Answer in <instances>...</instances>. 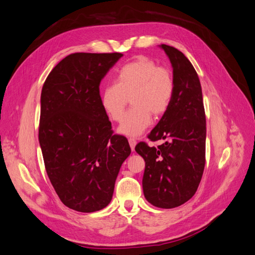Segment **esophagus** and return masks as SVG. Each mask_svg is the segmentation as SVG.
Here are the masks:
<instances>
[{"label":"esophagus","mask_w":255,"mask_h":255,"mask_svg":"<svg viewBox=\"0 0 255 255\" xmlns=\"http://www.w3.org/2000/svg\"><path fill=\"white\" fill-rule=\"evenodd\" d=\"M128 143H129L130 149H132V151H134L135 150V145H136V139H135V138H128Z\"/></svg>","instance_id":"34e87169"}]
</instances>
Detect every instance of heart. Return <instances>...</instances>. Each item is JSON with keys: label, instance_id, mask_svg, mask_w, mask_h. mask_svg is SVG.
Returning <instances> with one entry per match:
<instances>
[{"label": "heart", "instance_id": "b5f03b06", "mask_svg": "<svg viewBox=\"0 0 255 255\" xmlns=\"http://www.w3.org/2000/svg\"><path fill=\"white\" fill-rule=\"evenodd\" d=\"M174 94L171 72L155 61L140 56L120 67L115 83L107 85L101 94V103L114 121H121L128 99L133 109L123 119L119 132L138 136L151 125L152 117L167 112Z\"/></svg>", "mask_w": 255, "mask_h": 255}]
</instances>
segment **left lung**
<instances>
[{
	"mask_svg": "<svg viewBox=\"0 0 255 255\" xmlns=\"http://www.w3.org/2000/svg\"><path fill=\"white\" fill-rule=\"evenodd\" d=\"M173 68L174 94L170 106L148 138L166 140L149 146L141 141L135 151L145 161L142 177L146 201L173 208L196 194L205 166L206 120L201 84L188 58L177 49L161 44Z\"/></svg>",
	"mask_w": 255,
	"mask_h": 255,
	"instance_id": "left-lung-1",
	"label": "left lung"
}]
</instances>
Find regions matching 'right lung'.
Masks as SVG:
<instances>
[{
	"label": "right lung",
	"instance_id": "1",
	"mask_svg": "<svg viewBox=\"0 0 255 255\" xmlns=\"http://www.w3.org/2000/svg\"><path fill=\"white\" fill-rule=\"evenodd\" d=\"M121 53H73L53 68L41 90L39 143L60 201L92 213L110 204L120 167L130 154L114 134L100 83Z\"/></svg>",
	"mask_w": 255,
	"mask_h": 255
}]
</instances>
